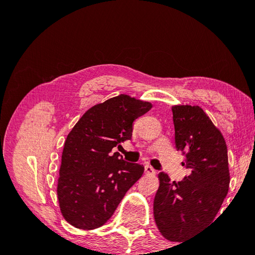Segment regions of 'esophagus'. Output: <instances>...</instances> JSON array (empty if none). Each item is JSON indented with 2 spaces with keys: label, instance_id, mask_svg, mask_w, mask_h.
I'll use <instances>...</instances> for the list:
<instances>
[{
  "label": "esophagus",
  "instance_id": "34e87169",
  "mask_svg": "<svg viewBox=\"0 0 255 255\" xmlns=\"http://www.w3.org/2000/svg\"><path fill=\"white\" fill-rule=\"evenodd\" d=\"M144 173H145V174H154V173H155V170H154V169H153L151 166L146 165V166L144 167Z\"/></svg>",
  "mask_w": 255,
  "mask_h": 255
}]
</instances>
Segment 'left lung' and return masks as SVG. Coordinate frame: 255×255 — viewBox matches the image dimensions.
Listing matches in <instances>:
<instances>
[{"label": "left lung", "instance_id": "8db88e82", "mask_svg": "<svg viewBox=\"0 0 255 255\" xmlns=\"http://www.w3.org/2000/svg\"><path fill=\"white\" fill-rule=\"evenodd\" d=\"M175 146L190 174L171 182L158 174L153 215L167 241L181 243L213 222L230 185L228 149L220 129L197 105H173Z\"/></svg>", "mask_w": 255, "mask_h": 255}]
</instances>
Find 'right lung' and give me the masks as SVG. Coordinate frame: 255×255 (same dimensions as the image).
I'll list each match as a JSON object with an SVG mask.
<instances>
[{"mask_svg": "<svg viewBox=\"0 0 255 255\" xmlns=\"http://www.w3.org/2000/svg\"><path fill=\"white\" fill-rule=\"evenodd\" d=\"M151 109L150 102L120 95L92 106L68 134L57 198L61 215L72 227L91 231L105 225L141 177L142 165L127 163L111 151L130 139L133 122Z\"/></svg>", "mask_w": 255, "mask_h": 255, "instance_id": "obj_1", "label": "right lung"}]
</instances>
